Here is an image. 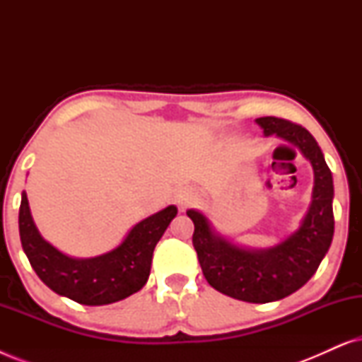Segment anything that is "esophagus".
<instances>
[{"instance_id": "34e87169", "label": "esophagus", "mask_w": 362, "mask_h": 362, "mask_svg": "<svg viewBox=\"0 0 362 362\" xmlns=\"http://www.w3.org/2000/svg\"><path fill=\"white\" fill-rule=\"evenodd\" d=\"M197 197V192L192 189L189 186H182L180 189L176 191V202L180 206H187L191 204L192 201H194Z\"/></svg>"}]
</instances>
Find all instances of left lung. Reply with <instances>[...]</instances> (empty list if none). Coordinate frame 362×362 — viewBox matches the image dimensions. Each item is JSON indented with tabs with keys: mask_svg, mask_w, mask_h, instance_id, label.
Returning <instances> with one entry per match:
<instances>
[{
	"mask_svg": "<svg viewBox=\"0 0 362 362\" xmlns=\"http://www.w3.org/2000/svg\"><path fill=\"white\" fill-rule=\"evenodd\" d=\"M255 123L265 136L298 148L313 168L311 202L298 229L269 249H247L221 235L202 212L187 209L186 214L194 222L192 245L207 284L235 300L269 303L295 293L318 270L334 234V187L323 151L306 128L276 117Z\"/></svg>",
	"mask_w": 362,
	"mask_h": 362,
	"instance_id": "obj_1",
	"label": "left lung"
}]
</instances>
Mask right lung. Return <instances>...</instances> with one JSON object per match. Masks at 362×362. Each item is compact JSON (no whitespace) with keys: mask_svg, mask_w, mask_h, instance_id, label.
<instances>
[{"mask_svg":"<svg viewBox=\"0 0 362 362\" xmlns=\"http://www.w3.org/2000/svg\"><path fill=\"white\" fill-rule=\"evenodd\" d=\"M176 214L177 207L168 206L133 226L115 249L97 257L76 259L56 249L41 235L23 191L19 237L34 272L52 291L81 305H110L145 286L153 250Z\"/></svg>","mask_w":362,"mask_h":362,"instance_id":"obj_1","label":"right lung"}]
</instances>
